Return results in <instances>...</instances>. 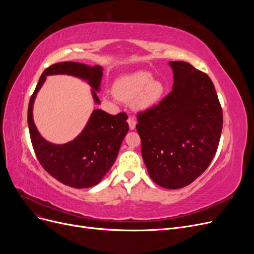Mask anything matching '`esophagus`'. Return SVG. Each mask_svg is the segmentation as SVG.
<instances>
[{"label":"esophagus","instance_id":"obj_1","mask_svg":"<svg viewBox=\"0 0 254 254\" xmlns=\"http://www.w3.org/2000/svg\"><path fill=\"white\" fill-rule=\"evenodd\" d=\"M128 125H129V128H130V130H133V129L135 128L136 122H135L134 118H129V119H128Z\"/></svg>","mask_w":254,"mask_h":254}]
</instances>
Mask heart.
I'll return each instance as SVG.
<instances>
[{
	"mask_svg": "<svg viewBox=\"0 0 254 254\" xmlns=\"http://www.w3.org/2000/svg\"><path fill=\"white\" fill-rule=\"evenodd\" d=\"M114 95L120 101L131 103L136 110H147L155 106L164 93L163 83L152 79L148 72H135L120 78L114 84Z\"/></svg>",
	"mask_w": 254,
	"mask_h": 254,
	"instance_id": "1",
	"label": "heart"
}]
</instances>
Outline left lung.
<instances>
[{
  "mask_svg": "<svg viewBox=\"0 0 254 254\" xmlns=\"http://www.w3.org/2000/svg\"><path fill=\"white\" fill-rule=\"evenodd\" d=\"M173 90L158 106L137 114L141 152L150 178L177 190L189 186L216 153L222 110L209 76L184 61L168 63Z\"/></svg>",
  "mask_w": 254,
  "mask_h": 254,
  "instance_id": "1",
  "label": "left lung"
}]
</instances>
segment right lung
I'll return each instance as SVG.
<instances>
[{"label": "right lung", "instance_id": "add662e5", "mask_svg": "<svg viewBox=\"0 0 254 254\" xmlns=\"http://www.w3.org/2000/svg\"><path fill=\"white\" fill-rule=\"evenodd\" d=\"M104 68L79 63H60L49 66L38 82L28 105L27 122L30 140L42 167L54 178L71 188L88 189L96 186L117 160L129 126L126 113L111 115L95 109L82 131L74 140L54 144L39 133L33 119V107L38 92L50 75H72L88 81L94 103L101 101L96 92L101 89Z\"/></svg>", "mask_w": 254, "mask_h": 254}]
</instances>
